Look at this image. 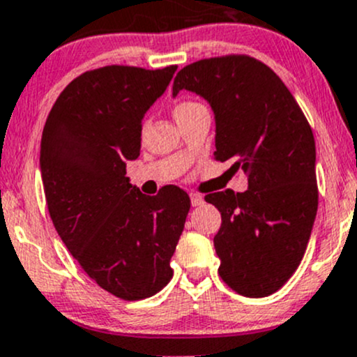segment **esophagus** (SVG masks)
<instances>
[{"instance_id": "obj_1", "label": "esophagus", "mask_w": 357, "mask_h": 357, "mask_svg": "<svg viewBox=\"0 0 357 357\" xmlns=\"http://www.w3.org/2000/svg\"><path fill=\"white\" fill-rule=\"evenodd\" d=\"M190 199H192L193 207H199V205L204 204V197L199 195V193H192V195H190Z\"/></svg>"}]
</instances>
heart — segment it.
I'll return each mask as SVG.
<instances>
[{
    "mask_svg": "<svg viewBox=\"0 0 357 357\" xmlns=\"http://www.w3.org/2000/svg\"><path fill=\"white\" fill-rule=\"evenodd\" d=\"M195 105H197V103H193V102H181V103H178V105H176L174 114H176V115L183 114V112L190 110V109H192V107H195Z\"/></svg>",
    "mask_w": 357,
    "mask_h": 357,
    "instance_id": "1",
    "label": "heart"
}]
</instances>
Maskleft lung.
Here are the masks:
<instances>
[{"label": "left lung", "instance_id": "obj_1", "mask_svg": "<svg viewBox=\"0 0 357 357\" xmlns=\"http://www.w3.org/2000/svg\"><path fill=\"white\" fill-rule=\"evenodd\" d=\"M181 89L207 100L215 119V160L248 176L243 193L205 195L221 212L214 236L222 282L245 297L282 289L304 257L316 211V145L311 126L282 79L247 55L190 63Z\"/></svg>", "mask_w": 357, "mask_h": 357}]
</instances>
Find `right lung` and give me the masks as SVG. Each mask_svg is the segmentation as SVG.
Listing matches in <instances>:
<instances>
[{
    "mask_svg": "<svg viewBox=\"0 0 357 357\" xmlns=\"http://www.w3.org/2000/svg\"><path fill=\"white\" fill-rule=\"evenodd\" d=\"M176 68L84 72L60 93L43 129L39 165L53 226L86 275L124 301L171 282L190 211L178 186L149 197L126 176V162L139 157L143 117Z\"/></svg>",
    "mask_w": 357,
    "mask_h": 357,
    "instance_id": "add662e5",
    "label": "right lung"
}]
</instances>
